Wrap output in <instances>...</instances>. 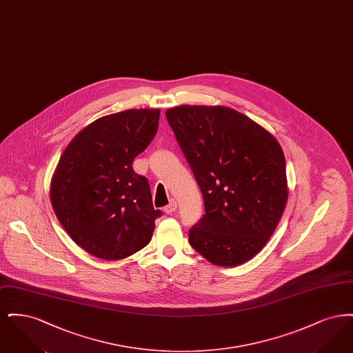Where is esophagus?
<instances>
[{
    "mask_svg": "<svg viewBox=\"0 0 353 353\" xmlns=\"http://www.w3.org/2000/svg\"><path fill=\"white\" fill-rule=\"evenodd\" d=\"M176 209H177V203H176L174 200H170L168 205L164 206V212H165L167 214H172L173 212H176Z\"/></svg>",
    "mask_w": 353,
    "mask_h": 353,
    "instance_id": "1",
    "label": "esophagus"
}]
</instances>
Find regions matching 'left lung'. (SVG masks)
<instances>
[{
    "label": "left lung",
    "mask_w": 353,
    "mask_h": 353,
    "mask_svg": "<svg viewBox=\"0 0 353 353\" xmlns=\"http://www.w3.org/2000/svg\"><path fill=\"white\" fill-rule=\"evenodd\" d=\"M193 172L205 214L189 243L217 266H236L266 245L283 214L287 180L276 139L222 105H181L165 112Z\"/></svg>",
    "instance_id": "obj_1"
}]
</instances>
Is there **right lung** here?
I'll use <instances>...</instances> for the list:
<instances>
[{
	"label": "right lung",
	"instance_id": "obj_1",
	"mask_svg": "<svg viewBox=\"0 0 353 353\" xmlns=\"http://www.w3.org/2000/svg\"><path fill=\"white\" fill-rule=\"evenodd\" d=\"M159 110H127L88 124L66 147L51 180L57 219L83 250L117 261L151 241L154 219L148 180L132 168L157 132Z\"/></svg>",
	"mask_w": 353,
	"mask_h": 353
}]
</instances>
